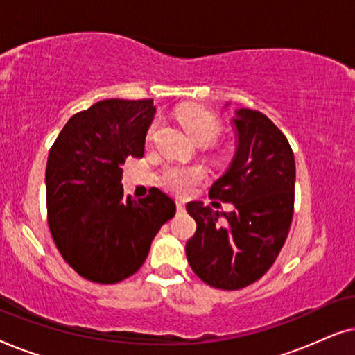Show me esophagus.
I'll return each instance as SVG.
<instances>
[{"label":"esophagus","mask_w":355,"mask_h":355,"mask_svg":"<svg viewBox=\"0 0 355 355\" xmlns=\"http://www.w3.org/2000/svg\"><path fill=\"white\" fill-rule=\"evenodd\" d=\"M176 210H178V213H184L186 211V205H184L182 202H176Z\"/></svg>","instance_id":"1"}]
</instances>
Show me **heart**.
I'll return each mask as SVG.
<instances>
[{"label":"heart","mask_w":355,"mask_h":355,"mask_svg":"<svg viewBox=\"0 0 355 355\" xmlns=\"http://www.w3.org/2000/svg\"><path fill=\"white\" fill-rule=\"evenodd\" d=\"M179 119L187 134L197 144H211L221 134V121L211 111L202 106H186L179 111ZM155 124L148 129L147 140L152 139ZM205 179V171L200 166H171L163 173V186L178 196H186L193 186Z\"/></svg>","instance_id":"obj_1"}]
</instances>
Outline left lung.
Returning <instances> with one entry per match:
<instances>
[{"mask_svg": "<svg viewBox=\"0 0 355 355\" xmlns=\"http://www.w3.org/2000/svg\"><path fill=\"white\" fill-rule=\"evenodd\" d=\"M236 153L208 196L234 210L215 211L189 202L197 231L186 244L198 278L216 289L234 291L260 279L275 263L294 213L295 162L286 135L260 111L241 108L232 119Z\"/></svg>", "mask_w": 355, "mask_h": 355, "instance_id": "obj_1", "label": "left lung"}]
</instances>
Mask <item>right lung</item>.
Listing matches in <instances>:
<instances>
[{
  "instance_id": "1",
  "label": "right lung",
  "mask_w": 355,
  "mask_h": 355,
  "mask_svg": "<svg viewBox=\"0 0 355 355\" xmlns=\"http://www.w3.org/2000/svg\"><path fill=\"white\" fill-rule=\"evenodd\" d=\"M153 116V100H101L72 116L50 148L48 226L62 259L94 283L134 275L176 213L159 189L134 200L121 184L125 158L144 157Z\"/></svg>"
}]
</instances>
